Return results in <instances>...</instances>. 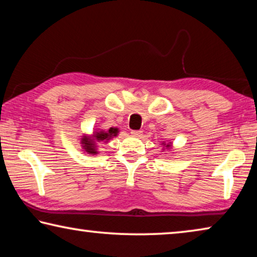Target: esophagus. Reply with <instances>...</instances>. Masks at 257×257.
<instances>
[{
	"instance_id": "1",
	"label": "esophagus",
	"mask_w": 257,
	"mask_h": 257,
	"mask_svg": "<svg viewBox=\"0 0 257 257\" xmlns=\"http://www.w3.org/2000/svg\"><path fill=\"white\" fill-rule=\"evenodd\" d=\"M135 137H141L142 136V132L141 130H132V133H130Z\"/></svg>"
}]
</instances>
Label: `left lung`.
<instances>
[{"instance_id":"1","label":"left lung","mask_w":257,"mask_h":257,"mask_svg":"<svg viewBox=\"0 0 257 257\" xmlns=\"http://www.w3.org/2000/svg\"><path fill=\"white\" fill-rule=\"evenodd\" d=\"M168 146H170V145H168Z\"/></svg>"}]
</instances>
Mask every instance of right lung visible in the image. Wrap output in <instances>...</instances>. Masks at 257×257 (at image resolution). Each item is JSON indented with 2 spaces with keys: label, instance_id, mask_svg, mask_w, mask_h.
I'll return each mask as SVG.
<instances>
[{
  "label": "right lung",
  "instance_id": "obj_1",
  "mask_svg": "<svg viewBox=\"0 0 257 257\" xmlns=\"http://www.w3.org/2000/svg\"><path fill=\"white\" fill-rule=\"evenodd\" d=\"M116 133H118V129L110 128L108 129V132H98L96 134H94V137L98 142H105V141H108L110 138H112L113 136H116ZM81 144L84 146L86 152H88V153H92V154H96V150H95V144L93 139H89L87 137L81 138Z\"/></svg>",
  "mask_w": 257,
  "mask_h": 257
}]
</instances>
